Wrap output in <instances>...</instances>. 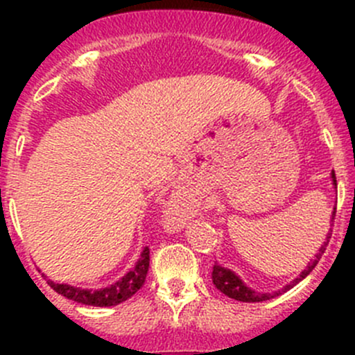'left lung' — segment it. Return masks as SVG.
Masks as SVG:
<instances>
[{"instance_id": "left-lung-1", "label": "left lung", "mask_w": 355, "mask_h": 355, "mask_svg": "<svg viewBox=\"0 0 355 355\" xmlns=\"http://www.w3.org/2000/svg\"><path fill=\"white\" fill-rule=\"evenodd\" d=\"M331 182H333V185H335V189H336L335 171H331ZM335 213H336V206L333 207L331 221L335 220ZM330 232H331V228H330ZM330 232H328V235H327V242H323V245L320 247V250H318V254H316V256H314V259H311V263L307 264L306 270H304L302 273H300L299 277L295 278V280L290 282V284L285 285V287L282 288V290H278V292H273V293L256 292V290L247 287L244 282L241 280V277H237V275H235L234 271L228 270V268H223V266H221V264H218V263H214L213 275H211V278H213L214 287L220 290V292H223L225 295L230 297V299L241 300V302H263V300H270V299H273V297H278L282 292H287V290L292 288L293 285H297L300 280H304V278H306L307 275H309L311 271L314 270V266H316V264H318V261L321 259L323 252H324V250H327L328 242H330V239H331Z\"/></svg>"}]
</instances>
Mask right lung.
I'll use <instances>...</instances> for the list:
<instances>
[{
	"instance_id": "obj_1",
	"label": "right lung",
	"mask_w": 355,
	"mask_h": 355,
	"mask_svg": "<svg viewBox=\"0 0 355 355\" xmlns=\"http://www.w3.org/2000/svg\"><path fill=\"white\" fill-rule=\"evenodd\" d=\"M149 270V247H144L141 252V257L137 259L135 266L128 271L125 277H121L116 284L110 285L106 288L99 290H89L80 287H71L67 284H55L53 280H48V285L55 292L62 293L67 299L75 300L78 304H85V306H96V307H111L118 306V304L125 302L130 299L139 288L144 285L146 275Z\"/></svg>"
}]
</instances>
